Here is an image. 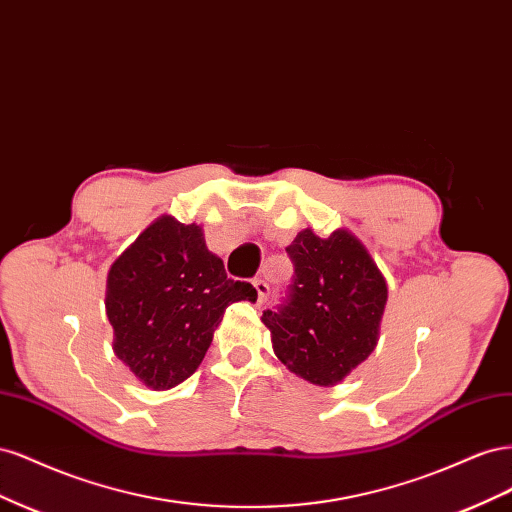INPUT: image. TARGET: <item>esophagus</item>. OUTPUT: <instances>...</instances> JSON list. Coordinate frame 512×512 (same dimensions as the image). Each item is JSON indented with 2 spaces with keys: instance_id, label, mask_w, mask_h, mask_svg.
I'll list each match as a JSON object with an SVG mask.
<instances>
[{
  "instance_id": "1",
  "label": "esophagus",
  "mask_w": 512,
  "mask_h": 512,
  "mask_svg": "<svg viewBox=\"0 0 512 512\" xmlns=\"http://www.w3.org/2000/svg\"><path fill=\"white\" fill-rule=\"evenodd\" d=\"M254 288L258 292V305H262V303L267 301V297H269V284L265 280H260V277H256Z\"/></svg>"
}]
</instances>
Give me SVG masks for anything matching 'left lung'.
Listing matches in <instances>:
<instances>
[{
    "label": "left lung",
    "mask_w": 512,
    "mask_h": 512,
    "mask_svg": "<svg viewBox=\"0 0 512 512\" xmlns=\"http://www.w3.org/2000/svg\"><path fill=\"white\" fill-rule=\"evenodd\" d=\"M286 252L292 284L280 307L262 312V322L292 374L333 386L374 352L389 290L365 245L344 228L327 239L305 228Z\"/></svg>",
    "instance_id": "obj_1"
}]
</instances>
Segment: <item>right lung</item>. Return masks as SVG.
<instances>
[{
	"label": "right lung",
	"mask_w": 512,
	"mask_h": 512,
	"mask_svg": "<svg viewBox=\"0 0 512 512\" xmlns=\"http://www.w3.org/2000/svg\"><path fill=\"white\" fill-rule=\"evenodd\" d=\"M256 297L252 284L226 275L203 228L162 215L108 271L113 350L149 389H173L203 363L226 307Z\"/></svg>",
	"instance_id": "add662e5"
}]
</instances>
